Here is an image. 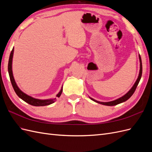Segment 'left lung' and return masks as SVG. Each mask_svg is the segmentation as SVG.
Listing matches in <instances>:
<instances>
[{
    "label": "left lung",
    "instance_id": "1",
    "mask_svg": "<svg viewBox=\"0 0 152 152\" xmlns=\"http://www.w3.org/2000/svg\"><path fill=\"white\" fill-rule=\"evenodd\" d=\"M139 59H140V73H139V75H138V77H137V79L136 80V81L135 82L134 84L133 85V86L131 87V89L127 93L125 94L123 96H122V97L119 98L115 100H113V101H112V102H98V101L96 100L93 98H92L91 97H89V98L91 99L94 101V102L96 103H99V104H103V105H107V106H114V105H117L118 104H120L121 103H123V102H125L126 101H127L128 99H129L131 96L134 94V91L136 89V87L137 86V85H138L139 82H140V80L141 79V75H142V62H141V56L139 54Z\"/></svg>",
    "mask_w": 152,
    "mask_h": 152
}]
</instances>
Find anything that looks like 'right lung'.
<instances>
[{"label":"right lung","instance_id":"right-lung-1","mask_svg":"<svg viewBox=\"0 0 152 152\" xmlns=\"http://www.w3.org/2000/svg\"><path fill=\"white\" fill-rule=\"evenodd\" d=\"M13 54H14V48H12V51L10 54V59H9V63H8V72L9 75H10V80L11 82L12 86L13 87V89L15 90L16 94L19 96V97L25 102L26 103H28L31 105L35 106V107H42V106H47L49 105L54 103L55 100L56 98H51V99H37L35 98L31 97V96L26 94V93H23L16 84L15 79H14L13 73H12V58H13ZM63 91V86L61 87V90L59 91V93L56 94V97L59 98L62 93Z\"/></svg>","mask_w":152,"mask_h":152}]
</instances>
